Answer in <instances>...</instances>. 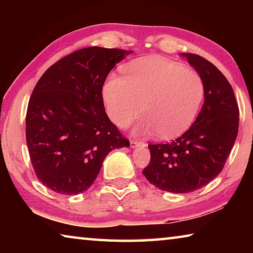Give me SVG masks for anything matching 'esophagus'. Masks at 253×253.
<instances>
[{"mask_svg": "<svg viewBox=\"0 0 253 253\" xmlns=\"http://www.w3.org/2000/svg\"><path fill=\"white\" fill-rule=\"evenodd\" d=\"M130 145H131V147L134 148V147H137V146H146V145H145L143 142H140V140H130Z\"/></svg>", "mask_w": 253, "mask_h": 253, "instance_id": "1", "label": "esophagus"}]
</instances>
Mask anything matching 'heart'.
Returning <instances> with one entry per match:
<instances>
[{"instance_id": "obj_1", "label": "heart", "mask_w": 253, "mask_h": 253, "mask_svg": "<svg viewBox=\"0 0 253 253\" xmlns=\"http://www.w3.org/2000/svg\"><path fill=\"white\" fill-rule=\"evenodd\" d=\"M199 74L162 57L138 59L124 67V78L111 76L102 89L109 118L126 127L142 114L137 134H160L165 139L184 134L198 116L204 99Z\"/></svg>"}]
</instances>
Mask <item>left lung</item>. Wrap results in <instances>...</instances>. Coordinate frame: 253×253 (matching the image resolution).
Here are the masks:
<instances>
[{
  "instance_id": "left-lung-1",
  "label": "left lung",
  "mask_w": 253,
  "mask_h": 253,
  "mask_svg": "<svg viewBox=\"0 0 253 253\" xmlns=\"http://www.w3.org/2000/svg\"><path fill=\"white\" fill-rule=\"evenodd\" d=\"M204 83V102L193 125L169 144L148 145L151 162L143 174L162 191L190 193L223 169L239 128V107L223 74L207 59L181 53Z\"/></svg>"
}]
</instances>
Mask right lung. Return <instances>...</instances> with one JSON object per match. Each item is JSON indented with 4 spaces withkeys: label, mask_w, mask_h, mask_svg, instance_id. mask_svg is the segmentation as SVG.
<instances>
[{
    "label": "right lung",
    "mask_w": 253,
    "mask_h": 253,
    "mask_svg": "<svg viewBox=\"0 0 253 253\" xmlns=\"http://www.w3.org/2000/svg\"><path fill=\"white\" fill-rule=\"evenodd\" d=\"M131 50L89 46L46 70L30 97L25 135L37 177L55 193L87 191L115 148L129 147L107 116L101 90Z\"/></svg>",
    "instance_id": "add662e5"
}]
</instances>
